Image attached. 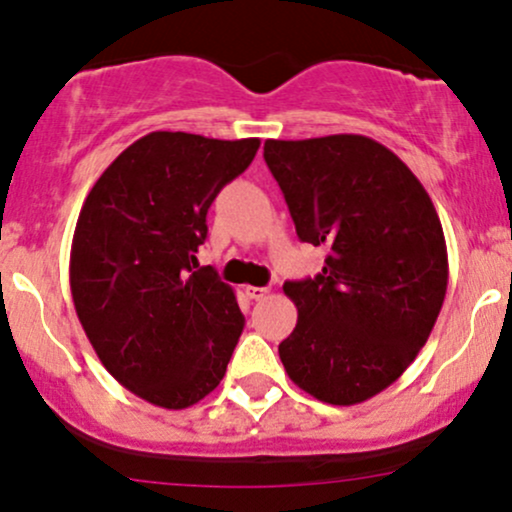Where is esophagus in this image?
I'll use <instances>...</instances> for the list:
<instances>
[{"label": "esophagus", "mask_w": 512, "mask_h": 512, "mask_svg": "<svg viewBox=\"0 0 512 512\" xmlns=\"http://www.w3.org/2000/svg\"><path fill=\"white\" fill-rule=\"evenodd\" d=\"M245 293L252 298V301H262V298L269 296L267 286H245Z\"/></svg>", "instance_id": "34e87169"}]
</instances>
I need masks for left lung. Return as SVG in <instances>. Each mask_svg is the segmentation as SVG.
<instances>
[{"label":"left lung","instance_id":"1","mask_svg":"<svg viewBox=\"0 0 512 512\" xmlns=\"http://www.w3.org/2000/svg\"><path fill=\"white\" fill-rule=\"evenodd\" d=\"M264 161L322 272L286 281L298 322L279 344L289 378L327 404L366 402L414 361L448 289V248L431 197L375 139L264 142Z\"/></svg>","mask_w":512,"mask_h":512}]
</instances>
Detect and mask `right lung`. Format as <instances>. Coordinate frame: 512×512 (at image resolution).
<instances>
[{
    "label": "right lung",
    "mask_w": 512,
    "mask_h": 512,
    "mask_svg": "<svg viewBox=\"0 0 512 512\" xmlns=\"http://www.w3.org/2000/svg\"><path fill=\"white\" fill-rule=\"evenodd\" d=\"M260 139L151 132L88 192L69 284L88 342L120 385L187 409L221 383L245 317L214 267H197L216 195L250 166Z\"/></svg>",
    "instance_id": "1"
}]
</instances>
